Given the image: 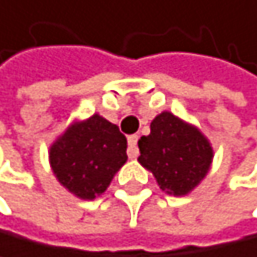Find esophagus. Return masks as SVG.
<instances>
[{
  "instance_id": "34e87169",
  "label": "esophagus",
  "mask_w": 257,
  "mask_h": 257,
  "mask_svg": "<svg viewBox=\"0 0 257 257\" xmlns=\"http://www.w3.org/2000/svg\"><path fill=\"white\" fill-rule=\"evenodd\" d=\"M138 136L136 134H133V136L127 138V156H130V159H136L139 151H138Z\"/></svg>"
}]
</instances>
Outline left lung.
Returning <instances> with one entry per match:
<instances>
[{
	"mask_svg": "<svg viewBox=\"0 0 257 257\" xmlns=\"http://www.w3.org/2000/svg\"><path fill=\"white\" fill-rule=\"evenodd\" d=\"M138 162L154 175L167 195L184 197L207 177L213 162V148L195 124L171 111L152 119L151 134L138 141Z\"/></svg>",
	"mask_w": 257,
	"mask_h": 257,
	"instance_id": "left-lung-1",
	"label": "left lung"
}]
</instances>
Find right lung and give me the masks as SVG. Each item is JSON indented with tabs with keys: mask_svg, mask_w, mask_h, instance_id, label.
<instances>
[{
	"mask_svg": "<svg viewBox=\"0 0 257 257\" xmlns=\"http://www.w3.org/2000/svg\"><path fill=\"white\" fill-rule=\"evenodd\" d=\"M126 138L98 113L73 119L49 148L50 169L59 184L80 200H95L124 166Z\"/></svg>",
	"mask_w": 257,
	"mask_h": 257,
	"instance_id": "1",
	"label": "right lung"
}]
</instances>
